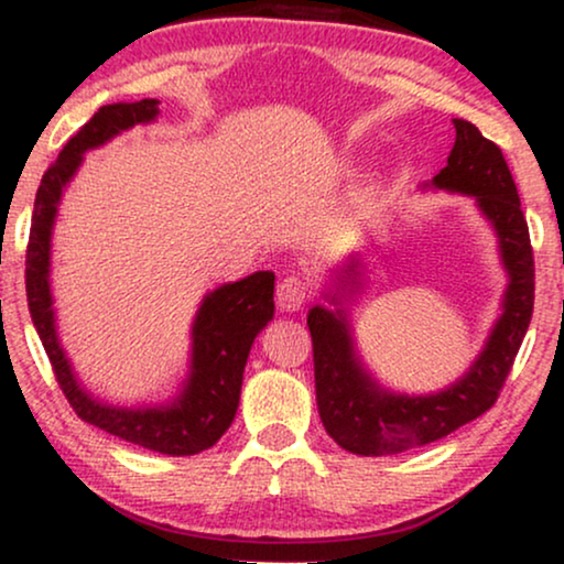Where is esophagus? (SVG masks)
Returning <instances> with one entry per match:
<instances>
[{
	"label": "esophagus",
	"instance_id": "34e87169",
	"mask_svg": "<svg viewBox=\"0 0 564 564\" xmlns=\"http://www.w3.org/2000/svg\"><path fill=\"white\" fill-rule=\"evenodd\" d=\"M300 303V292L292 288V284H288V290L280 292V307H295Z\"/></svg>",
	"mask_w": 564,
	"mask_h": 564
}]
</instances>
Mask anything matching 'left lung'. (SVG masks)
Wrapping results in <instances>:
<instances>
[{"mask_svg": "<svg viewBox=\"0 0 564 564\" xmlns=\"http://www.w3.org/2000/svg\"><path fill=\"white\" fill-rule=\"evenodd\" d=\"M159 105V99H138L99 107L95 118L64 145L56 164L43 174L30 226L25 290L30 318L48 354L58 388L64 390L76 415L145 449L189 457L210 449L234 423L251 344L274 318V274L253 272L205 292L189 326L187 375L174 395L161 403H112L95 395L79 380L58 336L56 297L51 288L53 228L64 192L82 169L84 156L130 128L156 122Z\"/></svg>", "mask_w": 564, "mask_h": 564, "instance_id": "left-lung-1", "label": "left lung"}]
</instances>
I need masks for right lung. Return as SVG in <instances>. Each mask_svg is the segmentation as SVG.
Returning <instances> with one entry per match:
<instances>
[{
	"instance_id": "1",
	"label": "right lung",
	"mask_w": 564,
	"mask_h": 564,
	"mask_svg": "<svg viewBox=\"0 0 564 564\" xmlns=\"http://www.w3.org/2000/svg\"><path fill=\"white\" fill-rule=\"evenodd\" d=\"M454 145L446 166L421 189L473 197L498 238V257L508 276L500 313L482 351L467 375L434 395H395L367 372L354 346L344 303L361 288V261L351 257L326 292L328 305L307 313L313 338L315 400L328 436L346 452L382 457L436 442L496 403L534 311V253L521 199L503 153L473 122L454 120Z\"/></svg>"
}]
</instances>
